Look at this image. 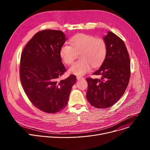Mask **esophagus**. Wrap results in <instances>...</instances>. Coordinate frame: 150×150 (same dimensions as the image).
Instances as JSON below:
<instances>
[{
	"mask_svg": "<svg viewBox=\"0 0 150 150\" xmlns=\"http://www.w3.org/2000/svg\"><path fill=\"white\" fill-rule=\"evenodd\" d=\"M83 78L82 76H76L77 80H80V79H83Z\"/></svg>",
	"mask_w": 150,
	"mask_h": 150,
	"instance_id": "esophagus-1",
	"label": "esophagus"
}]
</instances>
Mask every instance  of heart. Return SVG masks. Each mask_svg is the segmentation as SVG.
<instances>
[{
  "label": "heart",
  "instance_id": "obj_1",
  "mask_svg": "<svg viewBox=\"0 0 150 150\" xmlns=\"http://www.w3.org/2000/svg\"><path fill=\"white\" fill-rule=\"evenodd\" d=\"M70 45H63L60 55L64 63L71 65L80 53L79 60L69 68V73L82 75L88 72L92 65L97 67L103 62L107 54L105 41L86 34H78L70 39Z\"/></svg>",
  "mask_w": 150,
  "mask_h": 150
}]
</instances>
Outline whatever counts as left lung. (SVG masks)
<instances>
[{
	"label": "left lung",
	"mask_w": 150,
	"mask_h": 150,
	"mask_svg": "<svg viewBox=\"0 0 150 150\" xmlns=\"http://www.w3.org/2000/svg\"><path fill=\"white\" fill-rule=\"evenodd\" d=\"M104 40L106 56L100 68L93 74L101 75V78L86 79L87 98L91 105L99 109H108L121 98L131 76L129 56L123 41L110 31Z\"/></svg>",
	"instance_id": "left-lung-1"
}]
</instances>
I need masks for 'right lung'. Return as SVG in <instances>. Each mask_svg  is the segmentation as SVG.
I'll return each instance as SVG.
<instances>
[{
    "label": "right lung",
    "mask_w": 150,
    "mask_h": 150,
    "mask_svg": "<svg viewBox=\"0 0 150 150\" xmlns=\"http://www.w3.org/2000/svg\"><path fill=\"white\" fill-rule=\"evenodd\" d=\"M66 40L61 31L42 30L33 37L21 53L19 76L24 91L35 108L45 113L65 108L76 82L74 75L59 81L67 71L60 55Z\"/></svg>",
    "instance_id": "right-lung-1"
}]
</instances>
